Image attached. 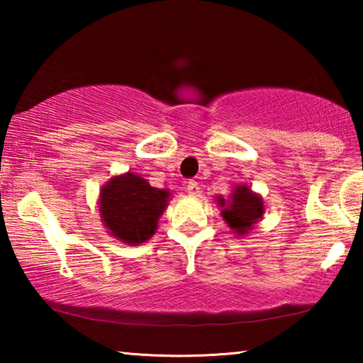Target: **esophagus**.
<instances>
[{
    "label": "esophagus",
    "mask_w": 363,
    "mask_h": 363,
    "mask_svg": "<svg viewBox=\"0 0 363 363\" xmlns=\"http://www.w3.org/2000/svg\"><path fill=\"white\" fill-rule=\"evenodd\" d=\"M187 194L190 196H199L200 195V186L195 181H190L187 184Z\"/></svg>",
    "instance_id": "esophagus-1"
}]
</instances>
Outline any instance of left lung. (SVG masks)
I'll return each instance as SVG.
<instances>
[{"label": "left lung", "instance_id": "8db88e82", "mask_svg": "<svg viewBox=\"0 0 363 363\" xmlns=\"http://www.w3.org/2000/svg\"><path fill=\"white\" fill-rule=\"evenodd\" d=\"M216 203L220 208V216L237 237L248 235L262 219L264 210H266L262 196L245 184L233 187L227 200L218 195Z\"/></svg>", "mask_w": 363, "mask_h": 363}]
</instances>
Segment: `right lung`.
<instances>
[{"label": "right lung", "mask_w": 363, "mask_h": 363, "mask_svg": "<svg viewBox=\"0 0 363 363\" xmlns=\"http://www.w3.org/2000/svg\"><path fill=\"white\" fill-rule=\"evenodd\" d=\"M171 199L168 189L152 187L133 171L112 176L99 194L101 220L107 232L126 245L145 243L158 229V219Z\"/></svg>", "instance_id": "obj_1"}]
</instances>
